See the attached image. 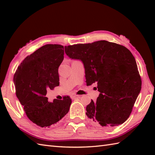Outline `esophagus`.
<instances>
[{
  "label": "esophagus",
  "mask_w": 155,
  "mask_h": 155,
  "mask_svg": "<svg viewBox=\"0 0 155 155\" xmlns=\"http://www.w3.org/2000/svg\"><path fill=\"white\" fill-rule=\"evenodd\" d=\"M79 97H80V95H78V94H72V98Z\"/></svg>",
  "instance_id": "1"
}]
</instances>
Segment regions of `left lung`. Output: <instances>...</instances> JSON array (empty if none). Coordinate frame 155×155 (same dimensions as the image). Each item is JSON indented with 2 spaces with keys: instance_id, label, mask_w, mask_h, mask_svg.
I'll use <instances>...</instances> for the list:
<instances>
[{
  "instance_id": "8db88e82",
  "label": "left lung",
  "mask_w": 155,
  "mask_h": 155,
  "mask_svg": "<svg viewBox=\"0 0 155 155\" xmlns=\"http://www.w3.org/2000/svg\"><path fill=\"white\" fill-rule=\"evenodd\" d=\"M69 57L80 59L87 85L97 84V101L86 108L88 118L102 127L123 124L129 117L142 81L135 58L123 45L107 41L64 47Z\"/></svg>"
}]
</instances>
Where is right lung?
Wrapping results in <instances>:
<instances>
[{
  "mask_svg": "<svg viewBox=\"0 0 155 155\" xmlns=\"http://www.w3.org/2000/svg\"><path fill=\"white\" fill-rule=\"evenodd\" d=\"M64 47L46 45L27 56L13 77L16 95L26 115L42 128L57 124L68 113L72 103L69 96L49 103L47 89L59 85L58 67L64 59Z\"/></svg>",
  "mask_w": 155,
  "mask_h": 155,
  "instance_id": "1",
  "label": "right lung"
}]
</instances>
